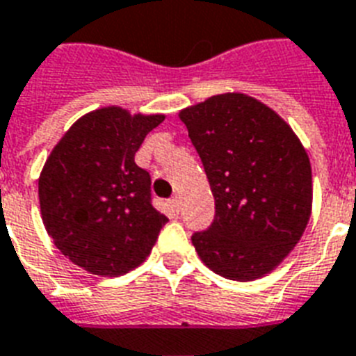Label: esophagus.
I'll list each match as a JSON object with an SVG mask.
<instances>
[{"label":"esophagus","instance_id":"34e87169","mask_svg":"<svg viewBox=\"0 0 356 356\" xmlns=\"http://www.w3.org/2000/svg\"><path fill=\"white\" fill-rule=\"evenodd\" d=\"M169 204H170V208L175 209V211H178V209H180V198H178V197L170 198Z\"/></svg>","mask_w":356,"mask_h":356}]
</instances>
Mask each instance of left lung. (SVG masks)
Listing matches in <instances>:
<instances>
[{
    "label": "left lung",
    "instance_id": "left-lung-1",
    "mask_svg": "<svg viewBox=\"0 0 356 356\" xmlns=\"http://www.w3.org/2000/svg\"><path fill=\"white\" fill-rule=\"evenodd\" d=\"M216 198L208 230L193 234L200 260L230 280L271 273L299 243L312 211L310 159L271 107L241 92L180 111Z\"/></svg>",
    "mask_w": 356,
    "mask_h": 356
}]
</instances>
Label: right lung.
<instances>
[{"label":"right lung","mask_w":356,"mask_h":356,"mask_svg":"<svg viewBox=\"0 0 356 356\" xmlns=\"http://www.w3.org/2000/svg\"><path fill=\"white\" fill-rule=\"evenodd\" d=\"M165 115L109 106L76 120L38 178L44 227L76 266L120 277L150 254L169 219L152 206L150 175L135 152Z\"/></svg>","instance_id":"add662e5"}]
</instances>
